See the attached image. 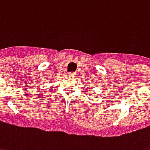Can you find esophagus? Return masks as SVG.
<instances>
[{
    "mask_svg": "<svg viewBox=\"0 0 150 150\" xmlns=\"http://www.w3.org/2000/svg\"><path fill=\"white\" fill-rule=\"evenodd\" d=\"M75 72H70V73H68V76L69 77H71V78H74L75 76Z\"/></svg>",
    "mask_w": 150,
    "mask_h": 150,
    "instance_id": "obj_1",
    "label": "esophagus"
}]
</instances>
